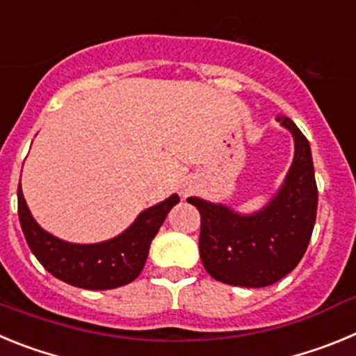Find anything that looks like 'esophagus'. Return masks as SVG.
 <instances>
[{"mask_svg":"<svg viewBox=\"0 0 356 356\" xmlns=\"http://www.w3.org/2000/svg\"><path fill=\"white\" fill-rule=\"evenodd\" d=\"M185 194H187V188H185Z\"/></svg>","mask_w":356,"mask_h":356,"instance_id":"1","label":"esophagus"}]
</instances>
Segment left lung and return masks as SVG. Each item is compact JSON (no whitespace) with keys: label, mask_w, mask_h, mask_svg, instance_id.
I'll return each instance as SVG.
<instances>
[{"label":"left lung","mask_w":356,"mask_h":356,"mask_svg":"<svg viewBox=\"0 0 356 356\" xmlns=\"http://www.w3.org/2000/svg\"><path fill=\"white\" fill-rule=\"evenodd\" d=\"M294 137V160L278 193L264 209L235 212L222 203L188 197L200 210L201 262L217 282L267 287L303 259L317 213V185L307 137L289 118H278Z\"/></svg>","instance_id":"obj_1"}]
</instances>
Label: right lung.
I'll return each instance as SVG.
<instances>
[{"instance_id":"add662e5","label":"right lung","mask_w":356,"mask_h":356,"mask_svg":"<svg viewBox=\"0 0 356 356\" xmlns=\"http://www.w3.org/2000/svg\"><path fill=\"white\" fill-rule=\"evenodd\" d=\"M180 201L172 194L137 216L122 234L96 244H74L42 229L33 219L23 191H17V213L31 253L46 271L65 284L89 291H108L134 282L143 271L151 241L169 210Z\"/></svg>"}]
</instances>
